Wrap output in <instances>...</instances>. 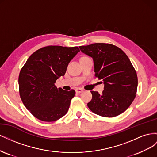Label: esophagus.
<instances>
[{
    "mask_svg": "<svg viewBox=\"0 0 157 157\" xmlns=\"http://www.w3.org/2000/svg\"><path fill=\"white\" fill-rule=\"evenodd\" d=\"M75 91L78 94H80V93H82L83 92V89L82 88H77L75 89Z\"/></svg>",
    "mask_w": 157,
    "mask_h": 157,
    "instance_id": "esophagus-1",
    "label": "esophagus"
}]
</instances>
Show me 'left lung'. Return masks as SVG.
I'll return each mask as SVG.
<instances>
[{"instance_id":"obj_1","label":"left lung","mask_w":157,"mask_h":157,"mask_svg":"<svg viewBox=\"0 0 157 157\" xmlns=\"http://www.w3.org/2000/svg\"><path fill=\"white\" fill-rule=\"evenodd\" d=\"M82 53L94 61V72L103 81L102 94L91 91L88 103L93 113L104 117L119 115L129 107L136 97L137 77L126 54L110 44L95 43L79 46Z\"/></svg>"}]
</instances>
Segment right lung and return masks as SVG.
Segmentation results:
<instances>
[{"mask_svg": "<svg viewBox=\"0 0 157 157\" xmlns=\"http://www.w3.org/2000/svg\"><path fill=\"white\" fill-rule=\"evenodd\" d=\"M79 52L77 46H50L36 50L27 60L18 78L20 98L38 119L55 121L67 113L75 91L58 88L54 84Z\"/></svg>", "mask_w": 157, "mask_h": 157, "instance_id": "1", "label": "right lung"}]
</instances>
